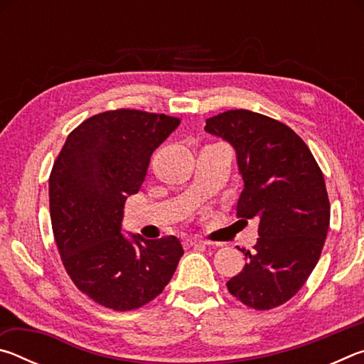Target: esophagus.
<instances>
[{"label": "esophagus", "instance_id": "esophagus-1", "mask_svg": "<svg viewBox=\"0 0 364 364\" xmlns=\"http://www.w3.org/2000/svg\"><path fill=\"white\" fill-rule=\"evenodd\" d=\"M184 244H186L188 247H199V245H208L210 242L205 241V239H200V237H189L184 241Z\"/></svg>", "mask_w": 364, "mask_h": 364}]
</instances>
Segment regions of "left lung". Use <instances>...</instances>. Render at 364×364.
I'll return each instance as SVG.
<instances>
[{"label":"left lung","instance_id":"obj_1","mask_svg":"<svg viewBox=\"0 0 364 364\" xmlns=\"http://www.w3.org/2000/svg\"><path fill=\"white\" fill-rule=\"evenodd\" d=\"M205 132L236 152L244 191L237 217H257L254 250L228 291L255 310L279 306L315 269L328 236L331 205L313 154L284 123L250 110H228L205 120Z\"/></svg>","mask_w":364,"mask_h":364}]
</instances>
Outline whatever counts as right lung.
Listing matches in <instances>:
<instances>
[{"label": "right lung", "instance_id": "1", "mask_svg": "<svg viewBox=\"0 0 364 364\" xmlns=\"http://www.w3.org/2000/svg\"><path fill=\"white\" fill-rule=\"evenodd\" d=\"M178 125L164 114L109 110L77 127L54 162L49 210L60 258L73 284L102 306L128 311L154 300L184 254L175 236L144 239L122 228L127 197Z\"/></svg>", "mask_w": 364, "mask_h": 364}]
</instances>
